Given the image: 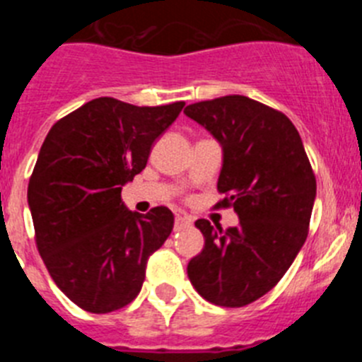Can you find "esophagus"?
Wrapping results in <instances>:
<instances>
[{
    "label": "esophagus",
    "mask_w": 362,
    "mask_h": 362,
    "mask_svg": "<svg viewBox=\"0 0 362 362\" xmlns=\"http://www.w3.org/2000/svg\"><path fill=\"white\" fill-rule=\"evenodd\" d=\"M192 226V217L188 216H177L175 217V223H174V230L175 232H181V230H187Z\"/></svg>",
    "instance_id": "obj_1"
}]
</instances>
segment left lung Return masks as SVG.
Wrapping results in <instances>:
<instances>
[{"mask_svg":"<svg viewBox=\"0 0 362 362\" xmlns=\"http://www.w3.org/2000/svg\"><path fill=\"white\" fill-rule=\"evenodd\" d=\"M223 148L217 190L239 225L196 226L204 248L188 263V279L217 306L250 305L286 274L308 235L315 175L300 136L283 112L246 95L199 101L185 108Z\"/></svg>","mask_w":362,"mask_h":362,"instance_id":"left-lung-1","label":"left lung"}]
</instances>
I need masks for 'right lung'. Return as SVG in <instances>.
<instances>
[{
    "instance_id": "add662e5",
    "label": "right lung",
    "mask_w": 362,
    "mask_h": 362,
    "mask_svg": "<svg viewBox=\"0 0 362 362\" xmlns=\"http://www.w3.org/2000/svg\"><path fill=\"white\" fill-rule=\"evenodd\" d=\"M185 103L136 107L92 99L45 137L28 181L36 245L54 283L79 308L108 313L141 292L146 261L174 228V214L129 210L121 188L146 166L153 141Z\"/></svg>"
}]
</instances>
